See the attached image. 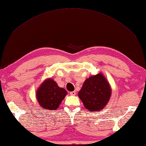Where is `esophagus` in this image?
Segmentation results:
<instances>
[{"label": "esophagus", "mask_w": 146, "mask_h": 146, "mask_svg": "<svg viewBox=\"0 0 146 146\" xmlns=\"http://www.w3.org/2000/svg\"><path fill=\"white\" fill-rule=\"evenodd\" d=\"M76 93H77V92H76V91H73V92H71L69 94H70L71 96H75Z\"/></svg>", "instance_id": "esophagus-1"}]
</instances>
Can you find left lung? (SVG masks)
Segmentation results:
<instances>
[{
  "mask_svg": "<svg viewBox=\"0 0 146 146\" xmlns=\"http://www.w3.org/2000/svg\"><path fill=\"white\" fill-rule=\"evenodd\" d=\"M111 93L109 83L102 74L98 73L85 80L78 95L88 110L96 112L105 107Z\"/></svg>",
  "mask_w": 146,
  "mask_h": 146,
  "instance_id": "1",
  "label": "left lung"
}]
</instances>
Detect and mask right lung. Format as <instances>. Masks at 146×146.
<instances>
[{"mask_svg": "<svg viewBox=\"0 0 146 146\" xmlns=\"http://www.w3.org/2000/svg\"><path fill=\"white\" fill-rule=\"evenodd\" d=\"M67 95V91L60 88L51 78L45 80L36 92V98L41 106L45 109L56 110Z\"/></svg>", "mask_w": 146, "mask_h": 146, "instance_id": "right-lung-1", "label": "right lung"}]
</instances>
